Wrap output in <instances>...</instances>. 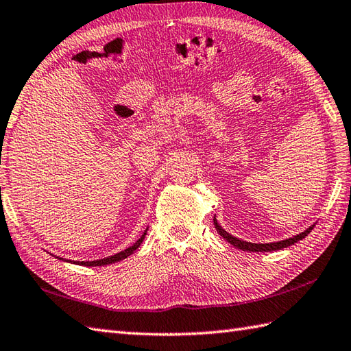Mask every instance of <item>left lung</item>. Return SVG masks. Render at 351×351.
Segmentation results:
<instances>
[{
  "mask_svg": "<svg viewBox=\"0 0 351 351\" xmlns=\"http://www.w3.org/2000/svg\"><path fill=\"white\" fill-rule=\"evenodd\" d=\"M214 224H215V229L217 232L223 236V238L232 243L233 247L239 248L242 251H252V252H267V251H276V250H281V248H287L290 245H293V243H296L298 241H302L305 236L309 234V232H311L314 229V224L311 227H308V229L302 233H299L296 236H293V238H289V239H284V241H278V242H271V243H251V242H247V241H241L238 238H234V236L227 233L221 226H219L217 223V218L214 217Z\"/></svg>",
  "mask_w": 351,
  "mask_h": 351,
  "instance_id": "1",
  "label": "left lung"
}]
</instances>
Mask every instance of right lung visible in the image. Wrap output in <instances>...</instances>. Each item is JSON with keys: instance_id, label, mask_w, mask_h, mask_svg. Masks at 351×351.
<instances>
[{"instance_id": "right-lung-1", "label": "right lung", "mask_w": 351, "mask_h": 351, "mask_svg": "<svg viewBox=\"0 0 351 351\" xmlns=\"http://www.w3.org/2000/svg\"><path fill=\"white\" fill-rule=\"evenodd\" d=\"M148 230V229H146ZM146 230L143 232V234L141 236V238H138L132 247H128L127 250H124V251H119L118 254H113V256H109V257H106V258H100V260H94V262H73V263H76V265H82V266H104V265H110V263H117V262H119V260H122V258H127L128 256H132L133 252L141 247V243L143 242V239H145V236H146ZM60 260H62V258H60ZM64 262H69V260H64Z\"/></svg>"}]
</instances>
